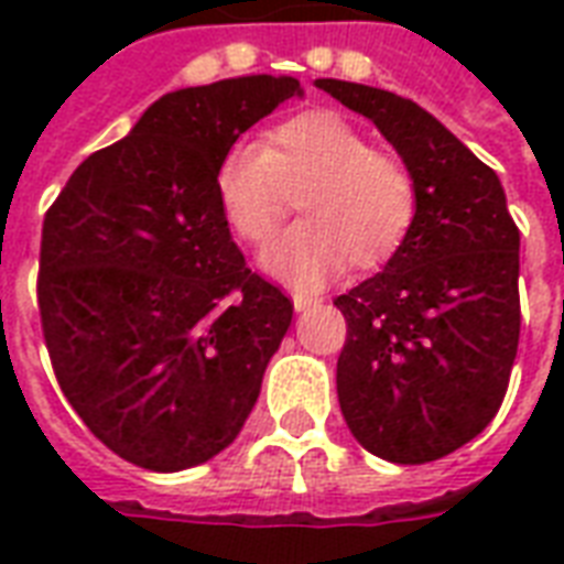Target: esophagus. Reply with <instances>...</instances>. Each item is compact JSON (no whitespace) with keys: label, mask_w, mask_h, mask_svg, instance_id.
Returning a JSON list of instances; mask_svg holds the SVG:
<instances>
[{"label":"esophagus","mask_w":564,"mask_h":564,"mask_svg":"<svg viewBox=\"0 0 564 564\" xmlns=\"http://www.w3.org/2000/svg\"><path fill=\"white\" fill-rule=\"evenodd\" d=\"M292 304H295V310H310V307H318L322 304V299H316V295H307V292H295L292 295Z\"/></svg>","instance_id":"1"}]
</instances>
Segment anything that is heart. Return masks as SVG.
Masks as SVG:
<instances>
[{
  "mask_svg": "<svg viewBox=\"0 0 564 564\" xmlns=\"http://www.w3.org/2000/svg\"><path fill=\"white\" fill-rule=\"evenodd\" d=\"M299 195L304 221L260 260L299 286H318L348 263L360 272L389 263L419 213L412 172L334 110L286 119L265 145H230L216 166L221 216L251 246L272 237Z\"/></svg>",
  "mask_w": 564,
  "mask_h": 564,
  "instance_id": "1",
  "label": "heart"
}]
</instances>
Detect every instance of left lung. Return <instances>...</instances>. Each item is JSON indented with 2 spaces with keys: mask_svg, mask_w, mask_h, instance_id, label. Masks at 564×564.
Returning <instances> with one entry per match:
<instances>
[{
  "mask_svg": "<svg viewBox=\"0 0 564 564\" xmlns=\"http://www.w3.org/2000/svg\"><path fill=\"white\" fill-rule=\"evenodd\" d=\"M401 154L419 213L383 272L334 301L348 336L336 362L354 438L421 465L471 442L503 403L521 334L518 234L491 166L412 99L318 78Z\"/></svg>",
  "mask_w": 564,
  "mask_h": 564,
  "instance_id": "left-lung-1",
  "label": "left lung"
}]
</instances>
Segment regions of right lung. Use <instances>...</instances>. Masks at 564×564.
Masks as SVG:
<instances>
[{"label":"right lung","mask_w":564,"mask_h":564,"mask_svg":"<svg viewBox=\"0 0 564 564\" xmlns=\"http://www.w3.org/2000/svg\"><path fill=\"white\" fill-rule=\"evenodd\" d=\"M299 93L286 75L166 93L46 210L48 360L93 436L140 468L181 471L225 451L290 327L292 301L230 239L216 166Z\"/></svg>","instance_id":"1"}]
</instances>
